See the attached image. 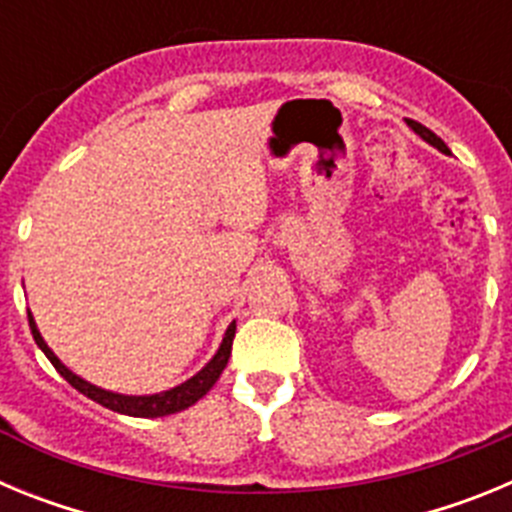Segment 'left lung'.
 <instances>
[{
    "label": "left lung",
    "mask_w": 512,
    "mask_h": 512,
    "mask_svg": "<svg viewBox=\"0 0 512 512\" xmlns=\"http://www.w3.org/2000/svg\"><path fill=\"white\" fill-rule=\"evenodd\" d=\"M408 125L415 130V133L420 135V138L425 140V143H431V146L438 148L441 153H449V146H446V143H443V140L438 138L436 133H433V130H428L425 125H420V122H415V120H408Z\"/></svg>",
    "instance_id": "obj_1"
}]
</instances>
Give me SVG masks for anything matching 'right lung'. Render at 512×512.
<instances>
[{"mask_svg":"<svg viewBox=\"0 0 512 512\" xmlns=\"http://www.w3.org/2000/svg\"><path fill=\"white\" fill-rule=\"evenodd\" d=\"M27 320H30V330H33V338H35V343L40 346V351L48 356V361L56 366V372L61 374V377L66 379V382H69L74 390H79L81 395H87L89 400L99 402V405H104V408H110V410H115V413H122V415H133V418H164V415L187 410L189 405H194L197 400H202V397L212 390V384L220 379V374H223L225 366H228L230 348H233V338H235V323H230L228 330H225L223 343H220V348H217V354L212 356V359L207 361V364L202 366L200 372L194 374L192 379L182 382L179 387H171V390L158 392V395H117V392L102 390V387H97V384L76 377L69 366L61 364V359H58L51 348H48V343L43 341V336H40L38 325H35V320L30 312H27Z\"/></svg>","mask_w":512,"mask_h":512,"instance_id":"1","label":"right lung"}]
</instances>
